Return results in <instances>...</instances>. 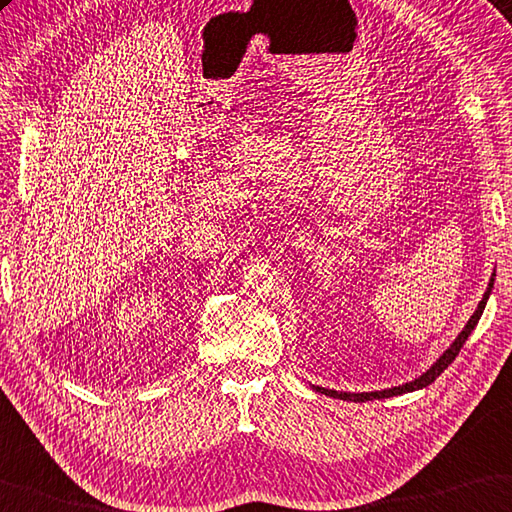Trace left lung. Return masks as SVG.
I'll use <instances>...</instances> for the list:
<instances>
[{
  "label": "left lung",
  "mask_w": 512,
  "mask_h": 512,
  "mask_svg": "<svg viewBox=\"0 0 512 512\" xmlns=\"http://www.w3.org/2000/svg\"><path fill=\"white\" fill-rule=\"evenodd\" d=\"M494 276H497V274H492V279H490V283H488V290H485L483 299L479 301V306H476L474 315L469 317V322L465 324V329L458 333V338H456L454 342H451V345H449V349L445 351V354H442L438 360H435V363H433V365L429 367V370H426L422 376H417V379L408 381V383H404V385H395V388H388V390H374V392H340V390L322 388V385H313V390L322 392V395H326V397L342 399V401H372V399H388V397L406 395V392H415V390H422V388H426V385H431L435 379H438V376H440L442 372L447 370V367H449L451 363H454L456 356H458V351L463 349L465 340L469 338V333H472V331L476 329V324H479L481 315H483V308H485V304H488L490 292H492V288H494Z\"/></svg>",
  "instance_id": "8db88e82"
}]
</instances>
